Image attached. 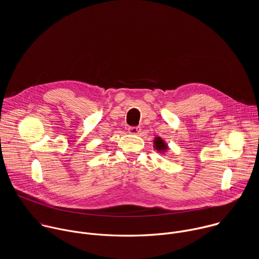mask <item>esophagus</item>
<instances>
[{
  "label": "esophagus",
  "instance_id": "esophagus-1",
  "mask_svg": "<svg viewBox=\"0 0 259 259\" xmlns=\"http://www.w3.org/2000/svg\"><path fill=\"white\" fill-rule=\"evenodd\" d=\"M140 131H141L140 127H129L128 128V132L132 135H137V134H139Z\"/></svg>",
  "mask_w": 259,
  "mask_h": 259
}]
</instances>
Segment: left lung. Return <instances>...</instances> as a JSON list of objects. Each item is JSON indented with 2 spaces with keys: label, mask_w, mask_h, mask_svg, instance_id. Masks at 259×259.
Returning a JSON list of instances; mask_svg holds the SVG:
<instances>
[{
  "label": "left lung",
  "mask_w": 259,
  "mask_h": 259,
  "mask_svg": "<svg viewBox=\"0 0 259 259\" xmlns=\"http://www.w3.org/2000/svg\"><path fill=\"white\" fill-rule=\"evenodd\" d=\"M154 147H155V150H157L159 153L164 154V155L167 154V152L169 150V146L164 141V139H162L161 137H158V136L154 139Z\"/></svg>",
  "instance_id": "1"
}]
</instances>
